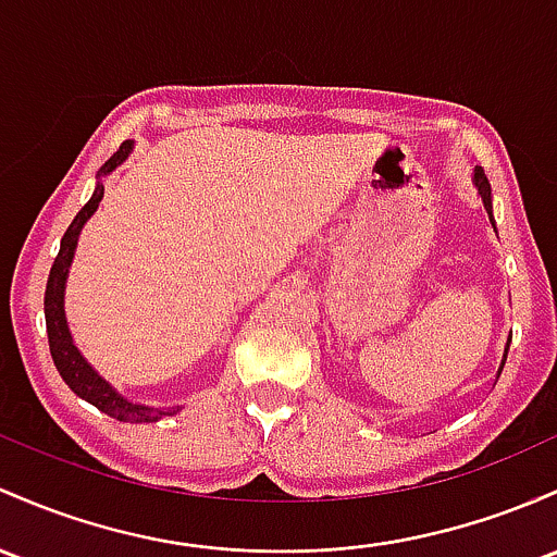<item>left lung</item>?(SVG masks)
<instances>
[{
	"label": "left lung",
	"mask_w": 557,
	"mask_h": 557,
	"mask_svg": "<svg viewBox=\"0 0 557 557\" xmlns=\"http://www.w3.org/2000/svg\"><path fill=\"white\" fill-rule=\"evenodd\" d=\"M473 185H475V189H479L481 200H484V209H486V213H488V222H492V227H494V213H492V209H494V206H492V187H488V180L484 176V169H481V166H475V169H473ZM494 232H497V227H494ZM507 348H510V341H507V344H505V354H503V362H499L497 377H499V372H503V368H505Z\"/></svg>",
	"instance_id": "obj_1"
}]
</instances>
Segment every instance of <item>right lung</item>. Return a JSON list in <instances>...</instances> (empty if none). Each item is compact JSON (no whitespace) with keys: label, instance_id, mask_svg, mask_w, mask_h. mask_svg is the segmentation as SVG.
<instances>
[{"label":"right lung","instance_id":"add662e5","mask_svg":"<svg viewBox=\"0 0 557 557\" xmlns=\"http://www.w3.org/2000/svg\"><path fill=\"white\" fill-rule=\"evenodd\" d=\"M132 150H134V139H126V143L121 145V148L115 150L106 163H102L100 171H97V185H95V193H91L89 203L76 213L71 227L65 230L63 240H60V253L50 269V280H47L45 320H47V338H50V354L54 359V368H58L60 377L69 383L73 394L82 396L84 401H89V405H95L97 409H102V412L110 414V418L121 420V423H156V420L176 414L180 409L139 405V401L126 399L124 394H119V391L110 386L100 372L91 368L89 359L78 351L76 341H73L71 327H69V317H65V283H69L73 256H76L78 235H82L84 224H87L89 219L95 216V211L100 209V200L102 195H106V182L102 180L113 174V171L132 156Z\"/></svg>","mask_w":557,"mask_h":557}]
</instances>
